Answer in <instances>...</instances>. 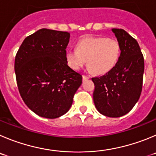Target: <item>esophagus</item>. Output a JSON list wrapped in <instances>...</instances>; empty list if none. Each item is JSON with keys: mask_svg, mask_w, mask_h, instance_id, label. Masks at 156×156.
<instances>
[{"mask_svg": "<svg viewBox=\"0 0 156 156\" xmlns=\"http://www.w3.org/2000/svg\"><path fill=\"white\" fill-rule=\"evenodd\" d=\"M89 77L88 76H86V75H83L82 76V79L83 81H85V80H87V79H89Z\"/></svg>", "mask_w": 156, "mask_h": 156, "instance_id": "34e87169", "label": "esophagus"}]
</instances>
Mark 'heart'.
<instances>
[{
	"label": "heart",
	"mask_w": 156,
	"mask_h": 156,
	"mask_svg": "<svg viewBox=\"0 0 156 156\" xmlns=\"http://www.w3.org/2000/svg\"><path fill=\"white\" fill-rule=\"evenodd\" d=\"M121 55V45L116 39L88 36L76 44V49H67V64L74 70H79L88 64L89 70L96 75H105L117 65Z\"/></svg>",
	"instance_id": "1"
}]
</instances>
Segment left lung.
<instances>
[{
	"instance_id": "8db88e82",
	"label": "left lung",
	"mask_w": 156,
	"mask_h": 156,
	"mask_svg": "<svg viewBox=\"0 0 156 156\" xmlns=\"http://www.w3.org/2000/svg\"><path fill=\"white\" fill-rule=\"evenodd\" d=\"M121 45V55L112 70L94 84L93 100L96 109L105 116L119 118L129 113L139 101L142 88L144 58L139 43L123 29L112 28Z\"/></svg>"
}]
</instances>
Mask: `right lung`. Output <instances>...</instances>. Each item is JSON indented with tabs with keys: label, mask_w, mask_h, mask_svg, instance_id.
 Here are the masks:
<instances>
[{
	"label": "right lung",
	"mask_w": 156,
	"mask_h": 156,
	"mask_svg": "<svg viewBox=\"0 0 156 156\" xmlns=\"http://www.w3.org/2000/svg\"><path fill=\"white\" fill-rule=\"evenodd\" d=\"M70 34L42 28L28 36L15 57L14 71L21 98L41 117L56 119L68 112L82 76L65 59Z\"/></svg>",
	"instance_id": "add662e5"
}]
</instances>
